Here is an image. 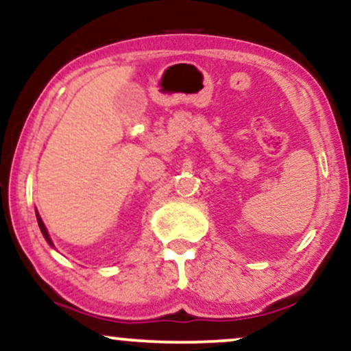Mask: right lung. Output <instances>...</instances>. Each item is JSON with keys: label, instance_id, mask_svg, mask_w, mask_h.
I'll use <instances>...</instances> for the list:
<instances>
[{"label": "right lung", "instance_id": "add662e5", "mask_svg": "<svg viewBox=\"0 0 351 351\" xmlns=\"http://www.w3.org/2000/svg\"><path fill=\"white\" fill-rule=\"evenodd\" d=\"M37 221H38V227H40V230H42L43 237H45V239H47V241H48V243H50V245L53 246V243H51V239H50V234H48V232H47V228H45V225H43V221H42V219H40L38 212H37Z\"/></svg>", "mask_w": 351, "mask_h": 351}]
</instances>
